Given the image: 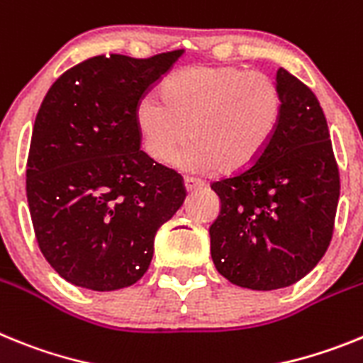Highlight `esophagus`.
Wrapping results in <instances>:
<instances>
[{
  "label": "esophagus",
  "instance_id": "1",
  "mask_svg": "<svg viewBox=\"0 0 363 363\" xmlns=\"http://www.w3.org/2000/svg\"><path fill=\"white\" fill-rule=\"evenodd\" d=\"M184 186H186V190H188V191H197V190H203L204 182L199 181V179L186 177L184 179Z\"/></svg>",
  "mask_w": 363,
  "mask_h": 363
}]
</instances>
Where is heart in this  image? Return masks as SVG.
I'll list each match as a JSON object with an SVG mask.
<instances>
[{"instance_id":"obj_1","label":"heart","mask_w":363,"mask_h":363,"mask_svg":"<svg viewBox=\"0 0 363 363\" xmlns=\"http://www.w3.org/2000/svg\"><path fill=\"white\" fill-rule=\"evenodd\" d=\"M281 109V91L269 74L238 65H194L164 82L162 100L144 94L135 121L144 151L157 162H169L188 137L184 168L238 173L263 155Z\"/></svg>"}]
</instances>
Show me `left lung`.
Here are the masks:
<instances>
[{"mask_svg":"<svg viewBox=\"0 0 363 363\" xmlns=\"http://www.w3.org/2000/svg\"><path fill=\"white\" fill-rule=\"evenodd\" d=\"M283 109L263 155L213 182L220 212L210 226L217 272L252 291L291 286L320 263L333 238L340 173L316 94L279 67Z\"/></svg>","mask_w":363,"mask_h":363,"instance_id":"8db88e82","label":"left lung"}]
</instances>
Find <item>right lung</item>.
<instances>
[{
	"mask_svg": "<svg viewBox=\"0 0 363 363\" xmlns=\"http://www.w3.org/2000/svg\"><path fill=\"white\" fill-rule=\"evenodd\" d=\"M182 52L94 56L65 71L40 106L27 201L43 257L72 285L106 292L137 283L157 230L184 203L182 177L140 151L135 121Z\"/></svg>",
	"mask_w": 363,
	"mask_h": 363,
	"instance_id": "obj_1",
	"label": "right lung"
}]
</instances>
